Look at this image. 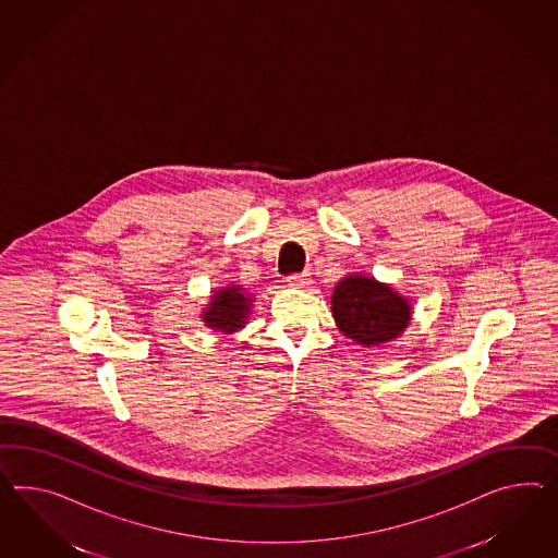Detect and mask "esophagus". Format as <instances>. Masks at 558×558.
<instances>
[{"label": "esophagus", "instance_id": "esophagus-1", "mask_svg": "<svg viewBox=\"0 0 558 558\" xmlns=\"http://www.w3.org/2000/svg\"><path fill=\"white\" fill-rule=\"evenodd\" d=\"M287 283L295 289H305V287L312 286V277H310V272H295L287 279Z\"/></svg>", "mask_w": 558, "mask_h": 558}]
</instances>
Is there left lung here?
<instances>
[{
  "instance_id": "left-lung-1",
  "label": "left lung",
  "mask_w": 558,
  "mask_h": 558,
  "mask_svg": "<svg viewBox=\"0 0 558 558\" xmlns=\"http://www.w3.org/2000/svg\"><path fill=\"white\" fill-rule=\"evenodd\" d=\"M331 314L345 338L366 348L399 338L411 322V301L366 275H348L333 289Z\"/></svg>"
}]
</instances>
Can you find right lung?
<instances>
[{"mask_svg":"<svg viewBox=\"0 0 558 558\" xmlns=\"http://www.w3.org/2000/svg\"><path fill=\"white\" fill-rule=\"evenodd\" d=\"M251 305H253V295L244 293L243 286L222 287L210 298L208 307H204L202 319L215 331L232 333L246 326Z\"/></svg>","mask_w":558,"mask_h":558,"instance_id":"obj_1","label":"right lung"}]
</instances>
